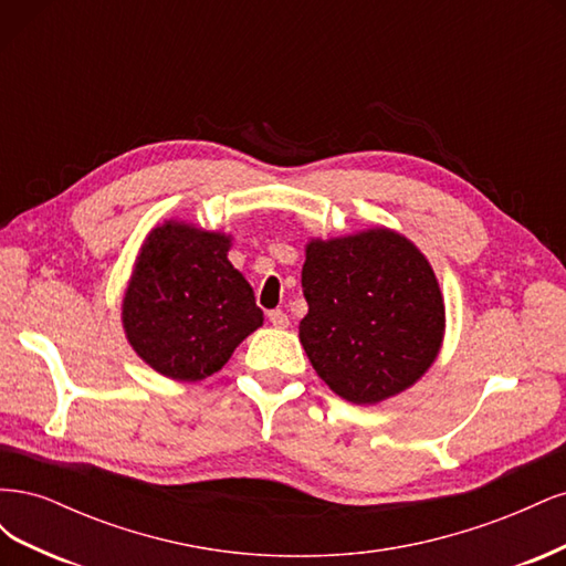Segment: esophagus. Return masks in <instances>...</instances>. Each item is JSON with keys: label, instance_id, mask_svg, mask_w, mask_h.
<instances>
[{"label": "esophagus", "instance_id": "obj_1", "mask_svg": "<svg viewBox=\"0 0 566 566\" xmlns=\"http://www.w3.org/2000/svg\"><path fill=\"white\" fill-rule=\"evenodd\" d=\"M269 321H271V325L273 328H287V316L281 312V310H273V312H269Z\"/></svg>", "mask_w": 566, "mask_h": 566}]
</instances>
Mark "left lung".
Masks as SVG:
<instances>
[{
    "mask_svg": "<svg viewBox=\"0 0 566 566\" xmlns=\"http://www.w3.org/2000/svg\"><path fill=\"white\" fill-rule=\"evenodd\" d=\"M300 342L318 378L352 403H378L432 366L443 300L430 262L389 229L312 241Z\"/></svg>",
    "mask_w": 566,
    "mask_h": 566,
    "instance_id": "obj_1",
    "label": "left lung"
}]
</instances>
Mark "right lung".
<instances>
[{"mask_svg":"<svg viewBox=\"0 0 566 566\" xmlns=\"http://www.w3.org/2000/svg\"><path fill=\"white\" fill-rule=\"evenodd\" d=\"M227 252V235L179 221L153 229L142 248L123 323L134 352L167 378H208L264 321Z\"/></svg>","mask_w":566,"mask_h":566,"instance_id":"obj_1","label":"right lung"}]
</instances>
